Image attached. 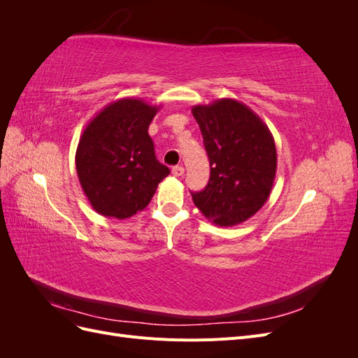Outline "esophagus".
Segmentation results:
<instances>
[{"instance_id":"esophagus-1","label":"esophagus","mask_w":358,"mask_h":358,"mask_svg":"<svg viewBox=\"0 0 358 358\" xmlns=\"http://www.w3.org/2000/svg\"><path fill=\"white\" fill-rule=\"evenodd\" d=\"M183 167L182 166H175L171 169V173H173V176H176V178H179V176H182L183 175Z\"/></svg>"}]
</instances>
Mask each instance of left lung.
<instances>
[{
	"instance_id": "left-lung-1",
	"label": "left lung",
	"mask_w": 358,
	"mask_h": 358,
	"mask_svg": "<svg viewBox=\"0 0 358 358\" xmlns=\"http://www.w3.org/2000/svg\"><path fill=\"white\" fill-rule=\"evenodd\" d=\"M210 162L208 187L191 192L199 210L216 225L233 227L267 201L276 176V146L268 127L243 103L221 99L194 106Z\"/></svg>"
}]
</instances>
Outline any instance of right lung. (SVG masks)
<instances>
[{
    "label": "right lung",
    "instance_id": "1",
    "mask_svg": "<svg viewBox=\"0 0 358 358\" xmlns=\"http://www.w3.org/2000/svg\"><path fill=\"white\" fill-rule=\"evenodd\" d=\"M158 110L140 99H121L107 104L83 129L76 170L95 212L129 218L146 208L158 183L169 176L148 134Z\"/></svg>",
    "mask_w": 358,
    "mask_h": 358
}]
</instances>
